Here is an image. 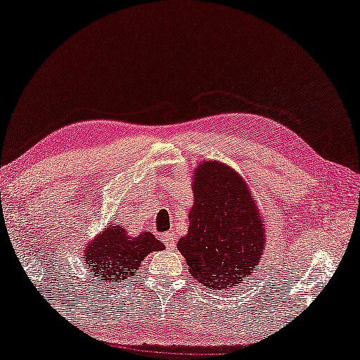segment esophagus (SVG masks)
Instances as JSON below:
<instances>
[{
  "instance_id": "1",
  "label": "esophagus",
  "mask_w": 360,
  "mask_h": 360,
  "mask_svg": "<svg viewBox=\"0 0 360 360\" xmlns=\"http://www.w3.org/2000/svg\"><path fill=\"white\" fill-rule=\"evenodd\" d=\"M164 240H166V244L169 245V247H174V236L172 234H170V233H166V234H164Z\"/></svg>"
}]
</instances>
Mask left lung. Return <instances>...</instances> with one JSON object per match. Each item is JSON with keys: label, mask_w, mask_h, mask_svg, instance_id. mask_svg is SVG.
Instances as JSON below:
<instances>
[{"label": "left lung", "mask_w": 360, "mask_h": 360, "mask_svg": "<svg viewBox=\"0 0 360 360\" xmlns=\"http://www.w3.org/2000/svg\"><path fill=\"white\" fill-rule=\"evenodd\" d=\"M188 233L176 243L188 271L207 290L240 284L263 255L266 228L245 180L219 161H202L193 175Z\"/></svg>", "instance_id": "obj_1"}]
</instances>
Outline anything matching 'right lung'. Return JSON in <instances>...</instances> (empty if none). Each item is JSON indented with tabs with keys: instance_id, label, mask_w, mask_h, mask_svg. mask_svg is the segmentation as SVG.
Here are the masks:
<instances>
[{
	"instance_id": "right-lung-1",
	"label": "right lung",
	"mask_w": 360,
	"mask_h": 360,
	"mask_svg": "<svg viewBox=\"0 0 360 360\" xmlns=\"http://www.w3.org/2000/svg\"><path fill=\"white\" fill-rule=\"evenodd\" d=\"M162 249L164 244L150 231L131 236L120 221H115L86 245L81 260L97 284L105 282L113 287L134 276L146 255Z\"/></svg>"
}]
</instances>
